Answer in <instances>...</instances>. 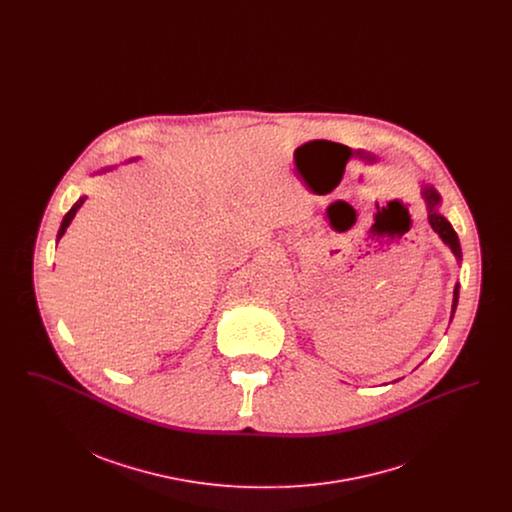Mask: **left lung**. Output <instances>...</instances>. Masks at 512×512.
<instances>
[{
	"instance_id": "8db88e82",
	"label": "left lung",
	"mask_w": 512,
	"mask_h": 512,
	"mask_svg": "<svg viewBox=\"0 0 512 512\" xmlns=\"http://www.w3.org/2000/svg\"><path fill=\"white\" fill-rule=\"evenodd\" d=\"M422 195H424L426 205H428V220H430V224H432L434 232H438L439 238L453 249V253H455L457 257H461V244H459V236H457V232L453 230V226L447 222V219H445V217H441L438 211H436V207H438L439 203V195L436 194V190L426 186V188L422 190ZM457 301H459V284L455 286L453 313H455V309H457ZM451 318H453V315H451Z\"/></svg>"
}]
</instances>
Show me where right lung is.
I'll use <instances>...</instances> for the list:
<instances>
[{
	"instance_id": "add662e5",
	"label": "right lung",
	"mask_w": 512,
	"mask_h": 512,
	"mask_svg": "<svg viewBox=\"0 0 512 512\" xmlns=\"http://www.w3.org/2000/svg\"><path fill=\"white\" fill-rule=\"evenodd\" d=\"M84 199L86 197H80L76 203H74L73 207H71V211L65 215V219H63V222H61V228H59V234H57V242H59V238L65 234V230H67V226L71 224V220L74 219V215H76V211H78V207L84 203Z\"/></svg>"
}]
</instances>
